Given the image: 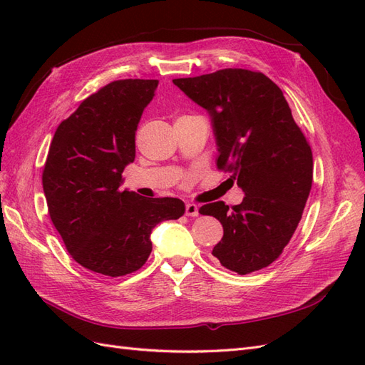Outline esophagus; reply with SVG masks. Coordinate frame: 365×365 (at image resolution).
<instances>
[{
	"instance_id": "obj_1",
	"label": "esophagus",
	"mask_w": 365,
	"mask_h": 365,
	"mask_svg": "<svg viewBox=\"0 0 365 365\" xmlns=\"http://www.w3.org/2000/svg\"><path fill=\"white\" fill-rule=\"evenodd\" d=\"M185 215L187 216H197L200 215V207L196 204H187L185 205Z\"/></svg>"
}]
</instances>
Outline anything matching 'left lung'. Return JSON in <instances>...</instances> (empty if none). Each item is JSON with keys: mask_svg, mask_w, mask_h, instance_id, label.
Wrapping results in <instances>:
<instances>
[{"mask_svg": "<svg viewBox=\"0 0 365 365\" xmlns=\"http://www.w3.org/2000/svg\"><path fill=\"white\" fill-rule=\"evenodd\" d=\"M173 83L208 113L217 168L245 193L231 208L224 201L200 208L224 227L212 254L240 275L267 268L302 219L312 187L311 146L280 88L262 73L227 68Z\"/></svg>", "mask_w": 365, "mask_h": 365, "instance_id": "left-lung-1", "label": "left lung"}]
</instances>
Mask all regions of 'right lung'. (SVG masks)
<instances>
[{
  "mask_svg": "<svg viewBox=\"0 0 365 365\" xmlns=\"http://www.w3.org/2000/svg\"><path fill=\"white\" fill-rule=\"evenodd\" d=\"M158 81L125 79L101 88L58 126L42 173L53 225L83 268L120 277L140 269L150 233L184 215L178 197L120 190L135 160V130Z\"/></svg>",
  "mask_w": 365,
  "mask_h": 365,
  "instance_id": "right-lung-1",
  "label": "right lung"
}]
</instances>
